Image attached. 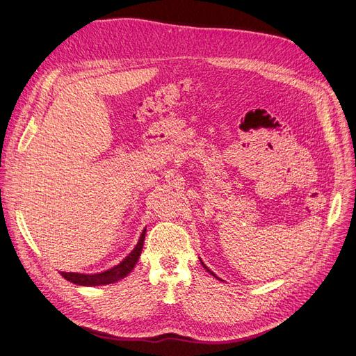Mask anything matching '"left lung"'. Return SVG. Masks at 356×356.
Returning <instances> with one entry per match:
<instances>
[{"mask_svg": "<svg viewBox=\"0 0 356 356\" xmlns=\"http://www.w3.org/2000/svg\"><path fill=\"white\" fill-rule=\"evenodd\" d=\"M202 266H203V267H204V268H207V270H208V272H209V273H211V275H212V276H215V273H213V272H211V270H209V268H208V267H207V266H204V263H202ZM215 277H217V276H215Z\"/></svg>", "mask_w": 356, "mask_h": 356, "instance_id": "8db88e82", "label": "left lung"}]
</instances>
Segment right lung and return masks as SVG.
I'll return each mask as SVG.
<instances>
[{"mask_svg":"<svg viewBox=\"0 0 356 356\" xmlns=\"http://www.w3.org/2000/svg\"><path fill=\"white\" fill-rule=\"evenodd\" d=\"M145 229L143 230L141 236H139V241L136 246L134 248V251L129 254L124 260L114 266L113 268H108L102 273H95V275H84V273H74V272H60V275L67 279V281L75 284V285H83V286H98V285H108L114 284L120 279L126 277L129 273L134 270V267L138 261L139 255H141L143 246H144V239H145Z\"/></svg>","mask_w":356,"mask_h":356,"instance_id":"obj_1","label":"right lung"}]
</instances>
